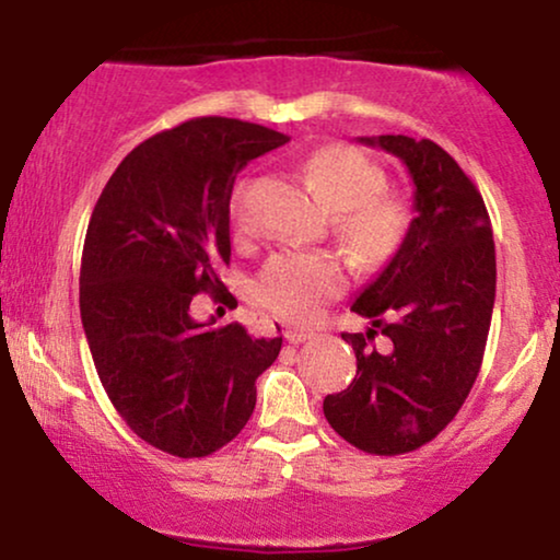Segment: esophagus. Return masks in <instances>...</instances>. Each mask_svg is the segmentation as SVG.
I'll return each instance as SVG.
<instances>
[{"mask_svg": "<svg viewBox=\"0 0 560 560\" xmlns=\"http://www.w3.org/2000/svg\"><path fill=\"white\" fill-rule=\"evenodd\" d=\"M313 331H308V328H295V326H290V328H285V339H288V343H305L308 339H313Z\"/></svg>", "mask_w": 560, "mask_h": 560, "instance_id": "obj_1", "label": "esophagus"}]
</instances>
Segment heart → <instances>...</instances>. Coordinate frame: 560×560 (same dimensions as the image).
Wrapping results in <instances>:
<instances>
[{
  "label": "heart",
  "mask_w": 560,
  "mask_h": 560,
  "mask_svg": "<svg viewBox=\"0 0 560 560\" xmlns=\"http://www.w3.org/2000/svg\"><path fill=\"white\" fill-rule=\"evenodd\" d=\"M305 180L326 209L339 213V232L364 262L380 265L402 247L410 232V209L387 194L385 171L351 144H324L303 165ZM240 221V206H232ZM347 285L341 259L328 252H280L267 259L252 295L278 316L308 324Z\"/></svg>",
  "instance_id": "heart-1"
}]
</instances>
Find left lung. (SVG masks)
Segmentation results:
<instances>
[{
  "mask_svg": "<svg viewBox=\"0 0 560 560\" xmlns=\"http://www.w3.org/2000/svg\"><path fill=\"white\" fill-rule=\"evenodd\" d=\"M400 158L412 180L410 232L351 311L366 334L354 347L357 377L328 395L324 416L366 454H408L433 441L477 380L492 324L497 262L485 198L454 158L431 140L359 137ZM388 339L385 350L373 336Z\"/></svg>",
  "mask_w": 560,
  "mask_h": 560,
  "instance_id": "left-lung-1",
  "label": "left lung"
}]
</instances>
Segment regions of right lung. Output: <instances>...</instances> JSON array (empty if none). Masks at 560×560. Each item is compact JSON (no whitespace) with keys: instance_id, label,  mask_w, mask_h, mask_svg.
<instances>
[{"instance_id":"obj_1","label":"right lung","mask_w":560,"mask_h":560,"mask_svg":"<svg viewBox=\"0 0 560 560\" xmlns=\"http://www.w3.org/2000/svg\"><path fill=\"white\" fill-rule=\"evenodd\" d=\"M288 140L240 119L183 121L137 144L91 213L81 257L91 357L121 420L165 454L201 458L226 446L280 354L282 336L201 324L190 301L226 298L219 270L232 259L236 173Z\"/></svg>"}]
</instances>
